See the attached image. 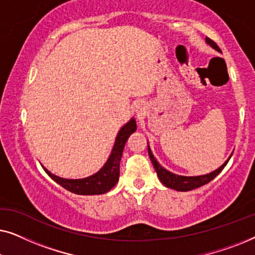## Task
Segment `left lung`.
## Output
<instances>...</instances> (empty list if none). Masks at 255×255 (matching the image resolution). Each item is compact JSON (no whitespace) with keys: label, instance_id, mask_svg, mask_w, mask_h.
I'll list each match as a JSON object with an SVG mask.
<instances>
[{"label":"left lung","instance_id":"left-lung-1","mask_svg":"<svg viewBox=\"0 0 255 255\" xmlns=\"http://www.w3.org/2000/svg\"><path fill=\"white\" fill-rule=\"evenodd\" d=\"M207 43L210 44L211 46L215 48V50L222 52L221 48L218 47V45L216 44L214 40H211L210 38H207ZM148 155L153 163V166H154V169H155L156 174H158L160 181H161V182L165 184L167 188L175 189L177 191H189V190L196 189V188H198V187H202V186H204V184L209 183L211 180H214L215 177L222 172L223 168L226 166V163L229 162L230 158H231V156H230V158L228 159V161H225V163H223V165L219 167L218 169L214 170V172L210 174H207V175L181 176V175H176V174L170 173L167 169L163 168V167L160 166V163L156 161L154 156H153L151 149H149V146H148Z\"/></svg>","mask_w":255,"mask_h":255}]
</instances>
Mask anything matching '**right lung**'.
<instances>
[{"label":"right lung","mask_w":255,"mask_h":255,"mask_svg":"<svg viewBox=\"0 0 255 255\" xmlns=\"http://www.w3.org/2000/svg\"><path fill=\"white\" fill-rule=\"evenodd\" d=\"M135 130H137V125H135V121L132 118L118 132L113 152H111L106 165L101 168L100 172L92 176L80 180H67L53 175L46 168H44L45 172L48 174L52 180H54L55 182L71 193L78 195H101L107 193L117 183L118 177H120V162L125 142L130 137V134L133 133Z\"/></svg>","instance_id":"right-lung-1"}]
</instances>
